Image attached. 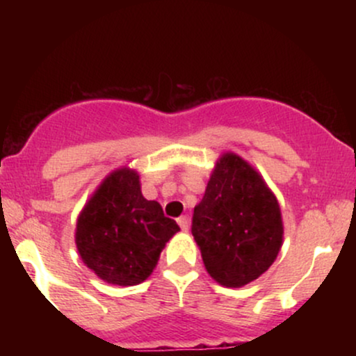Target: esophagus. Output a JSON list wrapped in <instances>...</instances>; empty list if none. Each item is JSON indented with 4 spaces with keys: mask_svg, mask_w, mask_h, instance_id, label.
Segmentation results:
<instances>
[{
    "mask_svg": "<svg viewBox=\"0 0 356 356\" xmlns=\"http://www.w3.org/2000/svg\"><path fill=\"white\" fill-rule=\"evenodd\" d=\"M177 224H179V226H181L182 231L189 229V219H187L186 216H181V218L177 219Z\"/></svg>",
    "mask_w": 356,
    "mask_h": 356,
    "instance_id": "34e87169",
    "label": "esophagus"
}]
</instances>
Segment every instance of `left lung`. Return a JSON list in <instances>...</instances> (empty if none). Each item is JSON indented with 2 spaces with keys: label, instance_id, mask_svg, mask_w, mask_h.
Segmentation results:
<instances>
[{
  "label": "left lung",
  "instance_id": "left-lung-1",
  "mask_svg": "<svg viewBox=\"0 0 356 356\" xmlns=\"http://www.w3.org/2000/svg\"><path fill=\"white\" fill-rule=\"evenodd\" d=\"M191 231L207 273L227 288L268 271L283 243L275 194L236 154H224L216 164L206 194L194 207Z\"/></svg>",
  "mask_w": 356,
  "mask_h": 356
}]
</instances>
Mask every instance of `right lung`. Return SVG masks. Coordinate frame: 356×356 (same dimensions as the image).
<instances>
[{
	"label": "right lung",
	"mask_w": 356,
	"mask_h": 356,
	"mask_svg": "<svg viewBox=\"0 0 356 356\" xmlns=\"http://www.w3.org/2000/svg\"><path fill=\"white\" fill-rule=\"evenodd\" d=\"M177 231V222L165 218L161 204L142 195L137 172L118 169L83 207L75 239L81 259L97 276L134 286L150 276Z\"/></svg>",
	"instance_id": "right-lung-1"
}]
</instances>
